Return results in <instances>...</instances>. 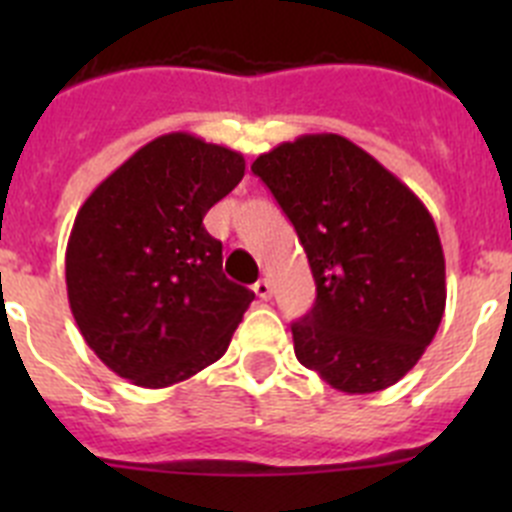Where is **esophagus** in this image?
Instances as JSON below:
<instances>
[{
  "label": "esophagus",
  "mask_w": 512,
  "mask_h": 512,
  "mask_svg": "<svg viewBox=\"0 0 512 512\" xmlns=\"http://www.w3.org/2000/svg\"><path fill=\"white\" fill-rule=\"evenodd\" d=\"M253 292H256V297H261V300H269V297H271V282H269V279H259V282L253 284Z\"/></svg>",
  "instance_id": "1"
}]
</instances>
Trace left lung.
<instances>
[{
	"mask_svg": "<svg viewBox=\"0 0 512 512\" xmlns=\"http://www.w3.org/2000/svg\"><path fill=\"white\" fill-rule=\"evenodd\" d=\"M251 171L295 225L318 289L312 310L292 323L297 361L348 395L400 382L446 307V261L431 212L336 133L282 143Z\"/></svg>",
	"mask_w": 512,
	"mask_h": 512,
	"instance_id": "8db88e82",
	"label": "left lung"
}]
</instances>
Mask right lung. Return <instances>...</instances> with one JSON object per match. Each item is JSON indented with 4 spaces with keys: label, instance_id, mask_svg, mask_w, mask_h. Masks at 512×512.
Listing matches in <instances>:
<instances>
[{
    "label": "right lung",
    "instance_id": "right-lung-1",
    "mask_svg": "<svg viewBox=\"0 0 512 512\" xmlns=\"http://www.w3.org/2000/svg\"><path fill=\"white\" fill-rule=\"evenodd\" d=\"M238 151L192 133L151 140L76 212L66 289L104 366L161 390L228 351L253 295L223 274V243L202 225L243 179Z\"/></svg>",
    "mask_w": 512,
    "mask_h": 512
}]
</instances>
